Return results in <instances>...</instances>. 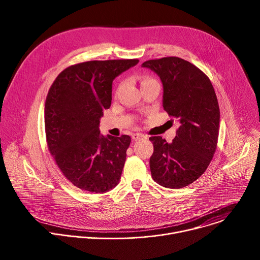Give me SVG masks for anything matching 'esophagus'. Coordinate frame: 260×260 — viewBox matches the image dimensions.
I'll return each mask as SVG.
<instances>
[{
    "instance_id": "34e87169",
    "label": "esophagus",
    "mask_w": 260,
    "mask_h": 260,
    "mask_svg": "<svg viewBox=\"0 0 260 260\" xmlns=\"http://www.w3.org/2000/svg\"><path fill=\"white\" fill-rule=\"evenodd\" d=\"M132 138H133L135 141H138V140H140V139H142V138H145V136H144L143 134L137 133V134H134V135L132 136Z\"/></svg>"
}]
</instances>
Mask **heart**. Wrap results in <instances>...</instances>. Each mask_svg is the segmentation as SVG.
Masks as SVG:
<instances>
[{"instance_id":"1","label":"heart","mask_w":260,"mask_h":260,"mask_svg":"<svg viewBox=\"0 0 260 260\" xmlns=\"http://www.w3.org/2000/svg\"><path fill=\"white\" fill-rule=\"evenodd\" d=\"M152 80H154V79H152V78H150V77H147V76H144V77L142 78V84H143V83H146V82H149V81H152Z\"/></svg>"}]
</instances>
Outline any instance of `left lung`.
<instances>
[{
	"instance_id": "left-lung-1",
	"label": "left lung",
	"mask_w": 260,
	"mask_h": 260,
	"mask_svg": "<svg viewBox=\"0 0 260 260\" xmlns=\"http://www.w3.org/2000/svg\"><path fill=\"white\" fill-rule=\"evenodd\" d=\"M142 67L159 76L164 109L180 122L172 143L149 138L151 176L164 187L183 188L205 173L216 151L220 111L214 87L203 71L180 57L150 59Z\"/></svg>"
}]
</instances>
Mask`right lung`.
Returning <instances> with one entry per match:
<instances>
[{
  "label": "right lung",
  "instance_id": "1",
  "mask_svg": "<svg viewBox=\"0 0 260 260\" xmlns=\"http://www.w3.org/2000/svg\"><path fill=\"white\" fill-rule=\"evenodd\" d=\"M139 59L90 60L68 67L45 102L48 149L63 176L84 191L103 193L119 183L131 137H104L103 110L112 101V82Z\"/></svg>",
  "mask_w": 260,
  "mask_h": 260
}]
</instances>
